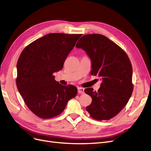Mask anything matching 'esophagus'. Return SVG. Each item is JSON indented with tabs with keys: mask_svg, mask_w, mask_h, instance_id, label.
Here are the masks:
<instances>
[{
	"mask_svg": "<svg viewBox=\"0 0 151 151\" xmlns=\"http://www.w3.org/2000/svg\"><path fill=\"white\" fill-rule=\"evenodd\" d=\"M84 89L82 88H78V93L79 94H84Z\"/></svg>",
	"mask_w": 151,
	"mask_h": 151,
	"instance_id": "esophagus-1",
	"label": "esophagus"
}]
</instances>
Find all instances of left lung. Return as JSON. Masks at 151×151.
<instances>
[{
  "instance_id": "obj_1",
  "label": "left lung",
  "mask_w": 151,
  "mask_h": 151,
  "mask_svg": "<svg viewBox=\"0 0 151 151\" xmlns=\"http://www.w3.org/2000/svg\"><path fill=\"white\" fill-rule=\"evenodd\" d=\"M76 47L84 50L91 59V75L103 80L97 92L85 89L92 98L86 110L93 119L110 120L125 107L133 91L130 59L121 47L100 34L84 35Z\"/></svg>"
}]
</instances>
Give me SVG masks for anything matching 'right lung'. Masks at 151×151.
I'll use <instances>...</instances> for the list:
<instances>
[{"mask_svg":"<svg viewBox=\"0 0 151 151\" xmlns=\"http://www.w3.org/2000/svg\"><path fill=\"white\" fill-rule=\"evenodd\" d=\"M81 34L50 33L22 50L17 63L16 85L25 104L37 116L48 119L64 110L77 89L55 80Z\"/></svg>","mask_w":151,"mask_h":151,"instance_id":"right-lung-1","label":"right lung"}]
</instances>
